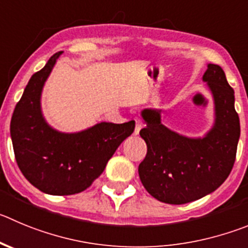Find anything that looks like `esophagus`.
Listing matches in <instances>:
<instances>
[{
    "label": "esophagus",
    "mask_w": 248,
    "mask_h": 248,
    "mask_svg": "<svg viewBox=\"0 0 248 248\" xmlns=\"http://www.w3.org/2000/svg\"><path fill=\"white\" fill-rule=\"evenodd\" d=\"M135 121H136L135 135H138V133H140V128H142V127H143V122H142V120L138 119V117H136Z\"/></svg>",
    "instance_id": "34e87169"
}]
</instances>
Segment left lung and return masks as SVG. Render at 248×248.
Instances as JSON below:
<instances>
[{"mask_svg":"<svg viewBox=\"0 0 248 248\" xmlns=\"http://www.w3.org/2000/svg\"><path fill=\"white\" fill-rule=\"evenodd\" d=\"M213 94L215 124L203 138H188L161 124L160 110L145 108L147 126L140 135L147 143V155L138 166L148 193L169 204H185L218 188L230 175L240 138L233 89L223 68L208 64L203 76Z\"/></svg>","mask_w":248,"mask_h":248,"instance_id":"1","label":"left lung"}]
</instances>
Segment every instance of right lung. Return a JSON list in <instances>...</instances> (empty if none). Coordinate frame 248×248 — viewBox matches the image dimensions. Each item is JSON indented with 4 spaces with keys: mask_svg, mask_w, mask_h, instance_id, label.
Returning <instances> with one entry per match:
<instances>
[{
    "mask_svg": "<svg viewBox=\"0 0 248 248\" xmlns=\"http://www.w3.org/2000/svg\"><path fill=\"white\" fill-rule=\"evenodd\" d=\"M61 54L51 56L45 67L31 76L11 120L18 168L33 186L54 196L87 189L135 131V121L100 122L78 133H61L46 124L40 108L41 90Z\"/></svg>",
    "mask_w": 248,
    "mask_h": 248,
    "instance_id": "1",
    "label": "right lung"
}]
</instances>
